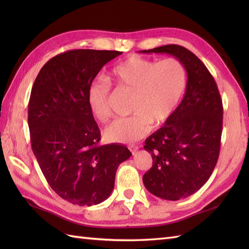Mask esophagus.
Here are the masks:
<instances>
[{
	"mask_svg": "<svg viewBox=\"0 0 249 249\" xmlns=\"http://www.w3.org/2000/svg\"><path fill=\"white\" fill-rule=\"evenodd\" d=\"M128 149L130 150V152L133 153V155H135V154H137V152H138V149L139 147L138 146H136V145H130Z\"/></svg>",
	"mask_w": 249,
	"mask_h": 249,
	"instance_id": "esophagus-1",
	"label": "esophagus"
}]
</instances>
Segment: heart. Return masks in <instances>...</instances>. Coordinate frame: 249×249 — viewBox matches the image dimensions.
Segmentation results:
<instances>
[{
  "label": "heart",
  "mask_w": 249,
  "mask_h": 249,
  "mask_svg": "<svg viewBox=\"0 0 249 249\" xmlns=\"http://www.w3.org/2000/svg\"><path fill=\"white\" fill-rule=\"evenodd\" d=\"M109 80L119 89L131 92L128 118L113 121L105 128V138L116 143H133L149 133L151 125L161 126L171 119L186 91L188 73L183 63L170 57L154 61L131 55L116 65ZM111 87L104 80L88 89V105L100 122L111 115Z\"/></svg>",
  "instance_id": "b5f03b06"
}]
</instances>
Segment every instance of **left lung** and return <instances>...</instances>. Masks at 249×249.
<instances>
[{
	"label": "left lung",
	"instance_id": "8db88e82",
	"mask_svg": "<svg viewBox=\"0 0 249 249\" xmlns=\"http://www.w3.org/2000/svg\"><path fill=\"white\" fill-rule=\"evenodd\" d=\"M142 53H167L185 65L184 98L171 119L145 140L153 166L143 184L158 198L177 201L199 190L218 160L223 131V102L213 76L192 51L166 45Z\"/></svg>",
	"mask_w": 249,
	"mask_h": 249
}]
</instances>
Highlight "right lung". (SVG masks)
<instances>
[{
    "instance_id": "add662e5",
    "label": "right lung",
    "mask_w": 249,
    "mask_h": 249,
    "mask_svg": "<svg viewBox=\"0 0 249 249\" xmlns=\"http://www.w3.org/2000/svg\"><path fill=\"white\" fill-rule=\"evenodd\" d=\"M120 51L77 49L52 57L31 91V145L50 187L72 204H98L114 187L116 169L131 153L99 145L100 131L88 105V89Z\"/></svg>"
}]
</instances>
